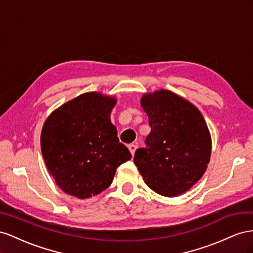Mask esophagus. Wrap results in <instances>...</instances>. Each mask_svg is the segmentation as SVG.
<instances>
[{
    "mask_svg": "<svg viewBox=\"0 0 253 253\" xmlns=\"http://www.w3.org/2000/svg\"><path fill=\"white\" fill-rule=\"evenodd\" d=\"M128 148H129V150H130V153H131V155L133 156L134 155V153H135V150H136V148H138V146L135 145V144H129L128 145Z\"/></svg>",
    "mask_w": 253,
    "mask_h": 253,
    "instance_id": "obj_1",
    "label": "esophagus"
}]
</instances>
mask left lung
<instances>
[{
	"label": "left lung",
	"instance_id": "obj_1",
	"mask_svg": "<svg viewBox=\"0 0 253 253\" xmlns=\"http://www.w3.org/2000/svg\"><path fill=\"white\" fill-rule=\"evenodd\" d=\"M141 104L150 133L136 149L134 164L156 193L174 197L203 177L211 156V136L203 114L168 90L145 94Z\"/></svg>",
	"mask_w": 253,
	"mask_h": 253
}]
</instances>
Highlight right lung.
I'll return each mask as SVG.
<instances>
[{
  "label": "right lung",
  "instance_id": "right-lung-1",
  "mask_svg": "<svg viewBox=\"0 0 253 253\" xmlns=\"http://www.w3.org/2000/svg\"><path fill=\"white\" fill-rule=\"evenodd\" d=\"M115 103L96 92L84 93L59 107L43 125L41 150L46 168L72 196L84 199L103 192L118 167L130 160L110 120Z\"/></svg>",
  "mask_w": 253,
  "mask_h": 253
}]
</instances>
